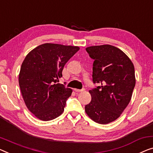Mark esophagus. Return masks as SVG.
Here are the masks:
<instances>
[{"label": "esophagus", "instance_id": "obj_1", "mask_svg": "<svg viewBox=\"0 0 153 153\" xmlns=\"http://www.w3.org/2000/svg\"><path fill=\"white\" fill-rule=\"evenodd\" d=\"M74 91H76V93H80V92H82V91H85V89H84V88H82V89H76V88H75Z\"/></svg>", "mask_w": 153, "mask_h": 153}]
</instances>
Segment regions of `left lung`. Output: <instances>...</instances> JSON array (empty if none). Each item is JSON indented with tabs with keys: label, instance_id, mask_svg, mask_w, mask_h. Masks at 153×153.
I'll return each mask as SVG.
<instances>
[{
	"label": "left lung",
	"instance_id": "1",
	"mask_svg": "<svg viewBox=\"0 0 153 153\" xmlns=\"http://www.w3.org/2000/svg\"><path fill=\"white\" fill-rule=\"evenodd\" d=\"M86 51L94 60L91 101L85 111L94 122L106 124L117 120L131 101L135 86V68L122 50L110 45L92 46Z\"/></svg>",
	"mask_w": 153,
	"mask_h": 153
}]
</instances>
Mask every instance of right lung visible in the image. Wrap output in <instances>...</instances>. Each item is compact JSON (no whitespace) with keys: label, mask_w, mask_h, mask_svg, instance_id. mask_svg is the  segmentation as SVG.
<instances>
[{"label":"right lung","mask_w":153,"mask_h":153,"mask_svg":"<svg viewBox=\"0 0 153 153\" xmlns=\"http://www.w3.org/2000/svg\"><path fill=\"white\" fill-rule=\"evenodd\" d=\"M79 49L75 46L45 43L27 55L18 77L27 108L36 117L49 121L63 113L72 89L57 83L65 64Z\"/></svg>","instance_id":"add662e5"}]
</instances>
